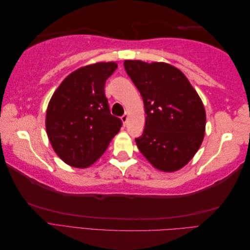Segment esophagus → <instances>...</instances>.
Instances as JSON below:
<instances>
[{"label": "esophagus", "mask_w": 250, "mask_h": 250, "mask_svg": "<svg viewBox=\"0 0 250 250\" xmlns=\"http://www.w3.org/2000/svg\"><path fill=\"white\" fill-rule=\"evenodd\" d=\"M121 120H122V122L124 123V125H126V123H127V121H128V112L126 111L124 115L121 117Z\"/></svg>", "instance_id": "obj_1"}]
</instances>
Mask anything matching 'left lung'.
<instances>
[{
	"instance_id": "1",
	"label": "left lung",
	"mask_w": 250,
	"mask_h": 250,
	"mask_svg": "<svg viewBox=\"0 0 250 250\" xmlns=\"http://www.w3.org/2000/svg\"><path fill=\"white\" fill-rule=\"evenodd\" d=\"M124 67L144 101L146 123L135 139L141 153L164 172L181 169L197 152L206 130V110L197 92L177 67L125 60Z\"/></svg>"
}]
</instances>
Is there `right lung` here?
Segmentation results:
<instances>
[{
  "label": "right lung",
  "instance_id": "right-lung-1",
  "mask_svg": "<svg viewBox=\"0 0 250 250\" xmlns=\"http://www.w3.org/2000/svg\"><path fill=\"white\" fill-rule=\"evenodd\" d=\"M116 62L82 66L67 76L53 94L46 115L51 145L75 168H87L107 149L122 121L112 116L104 86Z\"/></svg>",
  "mask_w": 250,
  "mask_h": 250
}]
</instances>
